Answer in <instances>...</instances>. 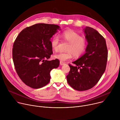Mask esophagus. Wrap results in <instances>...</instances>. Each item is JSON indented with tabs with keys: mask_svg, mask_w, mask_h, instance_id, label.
<instances>
[{
	"mask_svg": "<svg viewBox=\"0 0 120 120\" xmlns=\"http://www.w3.org/2000/svg\"><path fill=\"white\" fill-rule=\"evenodd\" d=\"M60 65H61V66H63V65H64L65 64L64 63L62 62V61H60Z\"/></svg>",
	"mask_w": 120,
	"mask_h": 120,
	"instance_id": "esophagus-1",
	"label": "esophagus"
}]
</instances>
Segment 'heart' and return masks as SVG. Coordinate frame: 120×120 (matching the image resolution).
<instances>
[{
  "label": "heart",
  "instance_id": "obj_1",
  "mask_svg": "<svg viewBox=\"0 0 120 120\" xmlns=\"http://www.w3.org/2000/svg\"><path fill=\"white\" fill-rule=\"evenodd\" d=\"M63 39L69 43L66 52H59L54 54L55 58L62 62L66 61L72 58L73 56L75 57L80 56L85 52L88 41L86 39L72 30H67L63 31L61 34ZM60 45V39L59 37L54 35L51 41V46L52 49L57 51Z\"/></svg>",
  "mask_w": 120,
  "mask_h": 120
}]
</instances>
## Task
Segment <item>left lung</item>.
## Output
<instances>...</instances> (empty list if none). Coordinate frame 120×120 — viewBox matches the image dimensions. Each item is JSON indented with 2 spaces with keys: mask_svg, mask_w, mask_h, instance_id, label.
<instances>
[{
  "mask_svg": "<svg viewBox=\"0 0 120 120\" xmlns=\"http://www.w3.org/2000/svg\"><path fill=\"white\" fill-rule=\"evenodd\" d=\"M88 42L86 53L68 64L70 70L67 76L68 84L78 91L90 90L99 82L105 71L108 49L105 38L96 30L90 27L84 29Z\"/></svg>",
  "mask_w": 120,
  "mask_h": 120,
  "instance_id": "obj_1",
  "label": "left lung"
}]
</instances>
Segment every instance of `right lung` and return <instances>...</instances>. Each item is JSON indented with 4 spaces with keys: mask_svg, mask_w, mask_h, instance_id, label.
Returning <instances> with one entry per match:
<instances>
[{
    "mask_svg": "<svg viewBox=\"0 0 120 120\" xmlns=\"http://www.w3.org/2000/svg\"><path fill=\"white\" fill-rule=\"evenodd\" d=\"M59 29L55 24H35L21 30L14 41L12 57L16 71L31 88L48 84L51 71L59 66L57 59L48 60L53 53L50 39Z\"/></svg>",
    "mask_w": 120,
    "mask_h": 120,
    "instance_id": "obj_1",
    "label": "right lung"
}]
</instances>
